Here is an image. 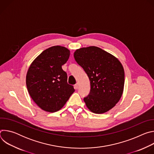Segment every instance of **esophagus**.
Returning a JSON list of instances; mask_svg holds the SVG:
<instances>
[{"mask_svg":"<svg viewBox=\"0 0 154 154\" xmlns=\"http://www.w3.org/2000/svg\"><path fill=\"white\" fill-rule=\"evenodd\" d=\"M75 89H78V88H79V83H77L75 85Z\"/></svg>","mask_w":154,"mask_h":154,"instance_id":"obj_1","label":"esophagus"}]
</instances>
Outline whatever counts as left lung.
<instances>
[{"mask_svg": "<svg viewBox=\"0 0 154 154\" xmlns=\"http://www.w3.org/2000/svg\"><path fill=\"white\" fill-rule=\"evenodd\" d=\"M74 57L90 81V94L84 102L90 110L104 113L114 107L124 90V71L113 55L96 46L77 49Z\"/></svg>", "mask_w": 154, "mask_h": 154, "instance_id": "8db88e82", "label": "left lung"}]
</instances>
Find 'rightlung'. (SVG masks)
<instances>
[{"mask_svg":"<svg viewBox=\"0 0 154 154\" xmlns=\"http://www.w3.org/2000/svg\"><path fill=\"white\" fill-rule=\"evenodd\" d=\"M69 55L67 48L52 46L40 54L30 66L26 75L27 90L43 110L51 113L60 110L75 91L61 68Z\"/></svg>","mask_w":154,"mask_h":154,"instance_id":"1","label":"right lung"}]
</instances>
